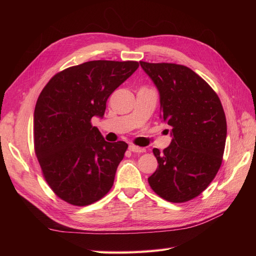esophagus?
<instances>
[{
    "label": "esophagus",
    "mask_w": 256,
    "mask_h": 256,
    "mask_svg": "<svg viewBox=\"0 0 256 256\" xmlns=\"http://www.w3.org/2000/svg\"><path fill=\"white\" fill-rule=\"evenodd\" d=\"M129 150L130 152H145L146 150L144 147H140V146H136L134 144H130L129 145Z\"/></svg>",
    "instance_id": "34e87169"
}]
</instances>
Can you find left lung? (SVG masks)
I'll return each mask as SVG.
<instances>
[{"mask_svg": "<svg viewBox=\"0 0 256 256\" xmlns=\"http://www.w3.org/2000/svg\"><path fill=\"white\" fill-rule=\"evenodd\" d=\"M140 65L156 85L160 118L173 136L162 152L152 150L158 168L148 184L168 202H187L208 187L221 166L226 114L216 92L190 68L142 60Z\"/></svg>", "mask_w": 256, "mask_h": 256, "instance_id": "left-lung-1", "label": "left lung"}]
</instances>
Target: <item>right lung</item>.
Wrapping results in <instances>:
<instances>
[{"label":"right lung","instance_id":"1","mask_svg":"<svg viewBox=\"0 0 256 256\" xmlns=\"http://www.w3.org/2000/svg\"><path fill=\"white\" fill-rule=\"evenodd\" d=\"M138 67L134 60H90L52 76L37 99L34 147L46 182L65 202L86 206L112 188L128 144L106 142L94 116Z\"/></svg>","mask_w":256,"mask_h":256}]
</instances>
